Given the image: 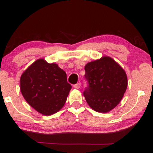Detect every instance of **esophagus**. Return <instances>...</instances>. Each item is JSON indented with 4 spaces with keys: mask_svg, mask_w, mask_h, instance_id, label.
Returning a JSON list of instances; mask_svg holds the SVG:
<instances>
[{
    "mask_svg": "<svg viewBox=\"0 0 153 153\" xmlns=\"http://www.w3.org/2000/svg\"><path fill=\"white\" fill-rule=\"evenodd\" d=\"M74 88H76V89H79L80 88H81V83H77L76 84L74 85Z\"/></svg>",
    "mask_w": 153,
    "mask_h": 153,
    "instance_id": "1",
    "label": "esophagus"
}]
</instances>
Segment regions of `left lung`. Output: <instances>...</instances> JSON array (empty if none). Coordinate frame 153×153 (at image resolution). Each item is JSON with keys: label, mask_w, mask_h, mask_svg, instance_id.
<instances>
[{"label": "left lung", "mask_w": 153, "mask_h": 153, "mask_svg": "<svg viewBox=\"0 0 153 153\" xmlns=\"http://www.w3.org/2000/svg\"><path fill=\"white\" fill-rule=\"evenodd\" d=\"M85 70L89 86L83 95L89 106L100 113L111 111L120 102L127 88L124 70L108 56L88 63Z\"/></svg>", "instance_id": "left-lung-1"}]
</instances>
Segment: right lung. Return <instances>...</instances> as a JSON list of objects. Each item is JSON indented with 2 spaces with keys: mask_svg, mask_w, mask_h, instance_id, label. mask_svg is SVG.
<instances>
[{
  "mask_svg": "<svg viewBox=\"0 0 153 153\" xmlns=\"http://www.w3.org/2000/svg\"><path fill=\"white\" fill-rule=\"evenodd\" d=\"M72 86L64 70L57 63L39 59L20 76V91L26 101L44 116L57 113L63 107Z\"/></svg>",
  "mask_w": 153,
  "mask_h": 153,
  "instance_id": "1",
  "label": "right lung"
}]
</instances>
